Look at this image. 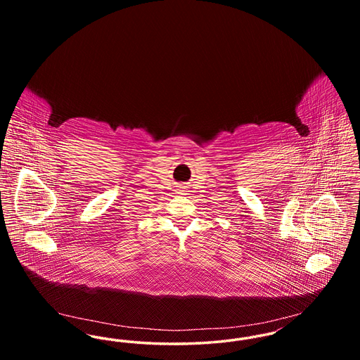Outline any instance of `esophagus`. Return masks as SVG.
<instances>
[{"label":"esophagus","instance_id":"1","mask_svg":"<svg viewBox=\"0 0 360 360\" xmlns=\"http://www.w3.org/2000/svg\"><path fill=\"white\" fill-rule=\"evenodd\" d=\"M178 190H179V193H184V191H185V188H181V186H179Z\"/></svg>","mask_w":360,"mask_h":360}]
</instances>
